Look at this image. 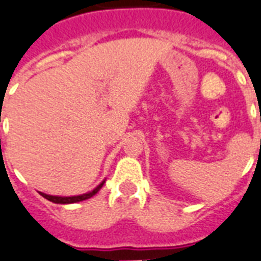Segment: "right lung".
<instances>
[{
	"label": "right lung",
	"instance_id": "add662e5",
	"mask_svg": "<svg viewBox=\"0 0 261 261\" xmlns=\"http://www.w3.org/2000/svg\"><path fill=\"white\" fill-rule=\"evenodd\" d=\"M105 180H102L101 184L94 189V190H91L89 193H85V194H81V196H71V197H61V196H50V194H45V193L39 192V194L42 197H45L46 200L49 201L55 202V204H73V202H79L83 201V200H87V198H91V197L94 196L98 193V190L102 188V185H104Z\"/></svg>",
	"mask_w": 261,
	"mask_h": 261
}]
</instances>
